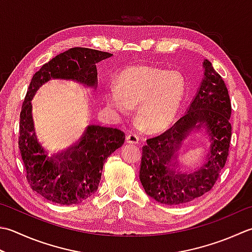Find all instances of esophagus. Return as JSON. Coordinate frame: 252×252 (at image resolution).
<instances>
[{"label": "esophagus", "mask_w": 252, "mask_h": 252, "mask_svg": "<svg viewBox=\"0 0 252 252\" xmlns=\"http://www.w3.org/2000/svg\"><path fill=\"white\" fill-rule=\"evenodd\" d=\"M126 143H129V144H137L139 143V136L136 134L126 135Z\"/></svg>", "instance_id": "obj_1"}]
</instances>
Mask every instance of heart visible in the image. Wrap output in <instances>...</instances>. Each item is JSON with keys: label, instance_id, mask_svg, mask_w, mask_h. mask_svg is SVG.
Instances as JSON below:
<instances>
[{"label": "heart", "instance_id": "b5f03b06", "mask_svg": "<svg viewBox=\"0 0 252 252\" xmlns=\"http://www.w3.org/2000/svg\"><path fill=\"white\" fill-rule=\"evenodd\" d=\"M186 93L181 73L165 68L132 65L117 77V88L106 93L111 107L126 113L136 107L135 117L147 130L160 131L175 120Z\"/></svg>", "mask_w": 252, "mask_h": 252}]
</instances>
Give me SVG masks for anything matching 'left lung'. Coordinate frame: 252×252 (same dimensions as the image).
<instances>
[{"mask_svg": "<svg viewBox=\"0 0 252 252\" xmlns=\"http://www.w3.org/2000/svg\"><path fill=\"white\" fill-rule=\"evenodd\" d=\"M191 105L180 119L143 146L140 180L146 194L162 204L178 205L209 192L227 160L231 139V105L223 78L209 60ZM205 128L211 146L208 161L193 173L180 170L176 158L182 142L193 129Z\"/></svg>", "mask_w": 252, "mask_h": 252, "instance_id": "left-lung-1", "label": "left lung"}]
</instances>
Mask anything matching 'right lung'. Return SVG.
Listing matches in <instances>:
<instances>
[{
  "mask_svg": "<svg viewBox=\"0 0 252 252\" xmlns=\"http://www.w3.org/2000/svg\"><path fill=\"white\" fill-rule=\"evenodd\" d=\"M111 53L88 48H71L43 64L33 74L21 111L18 147L32 189L54 203H82L98 189L106 159L125 143L121 130L88 126L76 145L49 154L34 133L32 99L51 78L71 80L96 88V63Z\"/></svg>",
  "mask_w": 252,
  "mask_h": 252,
  "instance_id": "1",
  "label": "right lung"
}]
</instances>
